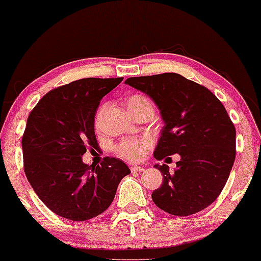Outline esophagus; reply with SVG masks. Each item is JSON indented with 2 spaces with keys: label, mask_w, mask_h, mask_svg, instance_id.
I'll use <instances>...</instances> for the list:
<instances>
[{
  "label": "esophagus",
  "mask_w": 261,
  "mask_h": 261,
  "mask_svg": "<svg viewBox=\"0 0 261 261\" xmlns=\"http://www.w3.org/2000/svg\"><path fill=\"white\" fill-rule=\"evenodd\" d=\"M131 172H136V173L145 172V168H143V167H141V166H133V167H131Z\"/></svg>",
  "instance_id": "esophagus-1"
}]
</instances>
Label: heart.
I'll use <instances>...</instances> for the list:
<instances>
[{"mask_svg": "<svg viewBox=\"0 0 261 261\" xmlns=\"http://www.w3.org/2000/svg\"><path fill=\"white\" fill-rule=\"evenodd\" d=\"M126 104L128 110L131 114H135L139 110L143 109L146 107H152L151 100L147 97L142 94H133L126 99ZM108 104H103L99 107V109L95 113L94 118V124L95 126H99L100 120L103 118L104 112L107 110ZM152 140L149 137L141 136V137H127L124 139L120 143H118L115 147V152L119 157H121L122 160H126L128 162H140L143 158H146V155L148 154L149 148L152 147Z\"/></svg>", "mask_w": 261, "mask_h": 261, "instance_id": "b5f03b06", "label": "heart"}]
</instances>
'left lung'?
<instances>
[{
	"label": "left lung",
	"mask_w": 261,
	"mask_h": 261,
	"mask_svg": "<svg viewBox=\"0 0 261 261\" xmlns=\"http://www.w3.org/2000/svg\"><path fill=\"white\" fill-rule=\"evenodd\" d=\"M128 86L148 94L161 110L164 127L154 158L178 153L176 169L155 164L163 182L152 200L174 216L206 208L223 190L236 160V127L218 98L178 73L130 77Z\"/></svg>",
	"instance_id": "8db88e82"
}]
</instances>
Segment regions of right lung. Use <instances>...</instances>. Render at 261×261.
Wrapping results in <instances>:
<instances>
[{
	"instance_id": "add662e5",
	"label": "right lung",
	"mask_w": 261,
	"mask_h": 261,
	"mask_svg": "<svg viewBox=\"0 0 261 261\" xmlns=\"http://www.w3.org/2000/svg\"><path fill=\"white\" fill-rule=\"evenodd\" d=\"M118 79H82L60 86L38 101L22 137L27 179L54 214L87 221L103 214L130 169L115 157L87 166L82 155L97 148L94 116L100 99Z\"/></svg>"
}]
</instances>
